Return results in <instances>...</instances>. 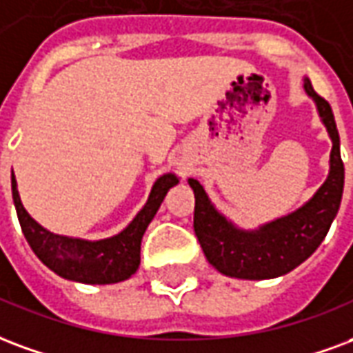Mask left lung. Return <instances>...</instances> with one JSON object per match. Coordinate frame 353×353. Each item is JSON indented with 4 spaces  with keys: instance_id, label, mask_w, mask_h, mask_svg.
Listing matches in <instances>:
<instances>
[{
    "instance_id": "left-lung-1",
    "label": "left lung",
    "mask_w": 353,
    "mask_h": 353,
    "mask_svg": "<svg viewBox=\"0 0 353 353\" xmlns=\"http://www.w3.org/2000/svg\"><path fill=\"white\" fill-rule=\"evenodd\" d=\"M305 92L316 103L333 148L327 179L303 207L259 225L258 230H241L216 210L199 180H188L195 194V235L208 263L225 276L265 280L293 271L316 252L339 212L344 190V163L335 117L331 105L314 92L308 79H305Z\"/></svg>"
}]
</instances>
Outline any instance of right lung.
I'll use <instances>...</instances> for the list:
<instances>
[{
  "label": "right lung",
  "instance_id": "add662e5",
  "mask_svg": "<svg viewBox=\"0 0 353 353\" xmlns=\"http://www.w3.org/2000/svg\"><path fill=\"white\" fill-rule=\"evenodd\" d=\"M174 184H179L176 174L167 173L159 176L152 186L146 205L139 210V214L125 230L109 239L86 241L56 235L35 222L20 201L17 179L14 173L11 174L12 201L17 208L18 222L35 256L58 276L82 284H114L135 274L141 263L143 235L158 212L159 205L163 203V197Z\"/></svg>",
  "mask_w": 353,
  "mask_h": 353
}]
</instances>
